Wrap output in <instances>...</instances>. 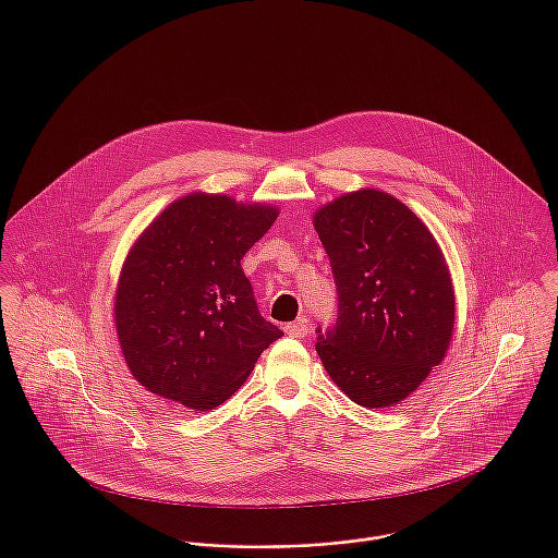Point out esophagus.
<instances>
[{
  "instance_id": "34e87169",
  "label": "esophagus",
  "mask_w": 558,
  "mask_h": 558,
  "mask_svg": "<svg viewBox=\"0 0 558 558\" xmlns=\"http://www.w3.org/2000/svg\"><path fill=\"white\" fill-rule=\"evenodd\" d=\"M283 330L290 335V337H296V339H305L307 332H310V326L305 319H299V322H292V324H286Z\"/></svg>"
}]
</instances>
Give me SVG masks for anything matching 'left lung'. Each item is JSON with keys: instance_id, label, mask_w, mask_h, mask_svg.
<instances>
[{"instance_id": "8db88e82", "label": "left lung", "mask_w": 558, "mask_h": 558, "mask_svg": "<svg viewBox=\"0 0 558 558\" xmlns=\"http://www.w3.org/2000/svg\"><path fill=\"white\" fill-rule=\"evenodd\" d=\"M314 226L339 299L335 324L316 330L319 361L354 403L389 408L447 354L456 294L445 255L405 204L376 189L322 206Z\"/></svg>"}]
</instances>
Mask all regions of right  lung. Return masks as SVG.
<instances>
[{"instance_id": "add662e5", "label": "right lung", "mask_w": 558, "mask_h": 558, "mask_svg": "<svg viewBox=\"0 0 558 558\" xmlns=\"http://www.w3.org/2000/svg\"><path fill=\"white\" fill-rule=\"evenodd\" d=\"M266 204L191 193L167 206L126 255L116 328L140 385L191 410L232 398L283 332L262 318L240 259L277 219Z\"/></svg>"}]
</instances>
